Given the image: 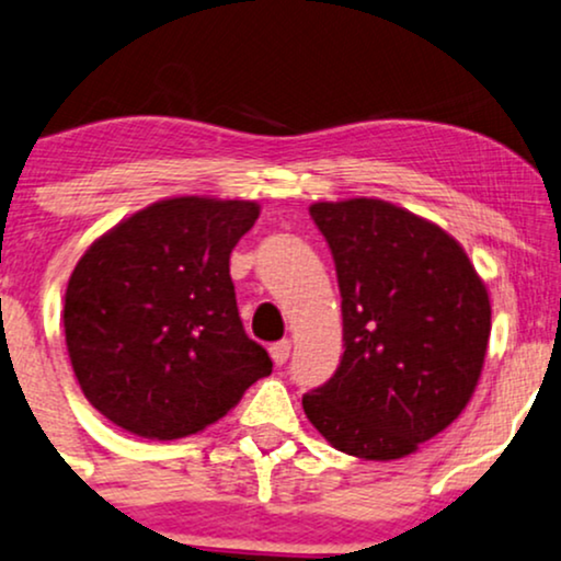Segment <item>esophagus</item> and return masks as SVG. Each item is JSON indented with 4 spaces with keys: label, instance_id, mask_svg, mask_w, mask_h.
<instances>
[{
    "label": "esophagus",
    "instance_id": "1",
    "mask_svg": "<svg viewBox=\"0 0 561 561\" xmlns=\"http://www.w3.org/2000/svg\"><path fill=\"white\" fill-rule=\"evenodd\" d=\"M289 352H293V342H287V339L285 342H276L268 346V354H272L274 365H285L289 359Z\"/></svg>",
    "mask_w": 561,
    "mask_h": 561
}]
</instances>
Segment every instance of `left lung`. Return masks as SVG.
<instances>
[{
  "instance_id": "8db88e82",
  "label": "left lung",
  "mask_w": 561,
  "mask_h": 561,
  "mask_svg": "<svg viewBox=\"0 0 561 561\" xmlns=\"http://www.w3.org/2000/svg\"><path fill=\"white\" fill-rule=\"evenodd\" d=\"M336 264L344 357L302 399L331 448L399 460L453 424L477 391L492 302L450 232L399 204H310Z\"/></svg>"
}]
</instances>
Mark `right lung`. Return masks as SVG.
Segmentation results:
<instances>
[{
	"label": "right lung",
	"mask_w": 561,
	"mask_h": 561,
	"mask_svg": "<svg viewBox=\"0 0 561 561\" xmlns=\"http://www.w3.org/2000/svg\"><path fill=\"white\" fill-rule=\"evenodd\" d=\"M251 198L170 196L90 243L64 293V333L84 399L137 437L207 430L272 373L245 336L230 253Z\"/></svg>",
	"instance_id": "add662e5"
}]
</instances>
